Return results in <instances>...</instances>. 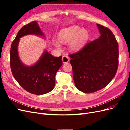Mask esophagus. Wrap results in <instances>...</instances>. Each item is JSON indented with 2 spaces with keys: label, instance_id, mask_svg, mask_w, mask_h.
<instances>
[{
  "label": "esophagus",
  "instance_id": "esophagus-1",
  "mask_svg": "<svg viewBox=\"0 0 130 130\" xmlns=\"http://www.w3.org/2000/svg\"><path fill=\"white\" fill-rule=\"evenodd\" d=\"M62 62L63 63H68L69 61V57L68 56H65V55H64V56H62Z\"/></svg>",
  "mask_w": 130,
  "mask_h": 130
}]
</instances>
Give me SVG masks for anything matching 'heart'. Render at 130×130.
I'll return each instance as SVG.
<instances>
[{
	"label": "heart",
	"instance_id": "1",
	"mask_svg": "<svg viewBox=\"0 0 130 130\" xmlns=\"http://www.w3.org/2000/svg\"><path fill=\"white\" fill-rule=\"evenodd\" d=\"M89 34L86 28L74 25L62 29L58 34V38L62 43H67L71 52H78L84 47L89 40ZM56 48H61V43L57 40H53Z\"/></svg>",
	"mask_w": 130,
	"mask_h": 130
}]
</instances>
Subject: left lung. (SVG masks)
<instances>
[{
	"instance_id": "obj_1",
	"label": "left lung",
	"mask_w": 130,
	"mask_h": 130,
	"mask_svg": "<svg viewBox=\"0 0 130 130\" xmlns=\"http://www.w3.org/2000/svg\"><path fill=\"white\" fill-rule=\"evenodd\" d=\"M100 36L76 54L70 55L74 83L85 93L106 87L116 73L118 46L111 30L96 24Z\"/></svg>"
}]
</instances>
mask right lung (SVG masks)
<instances>
[{
	"label": "right lung",
	"mask_w": 130,
	"mask_h": 130,
	"mask_svg": "<svg viewBox=\"0 0 130 130\" xmlns=\"http://www.w3.org/2000/svg\"><path fill=\"white\" fill-rule=\"evenodd\" d=\"M28 35L46 38L37 21H33L23 26L11 46V70L17 82L27 92L36 95L45 94L54 89L56 73L62 65V56L54 57L44 50L39 59L34 65L24 64L19 58L18 46L20 38Z\"/></svg>",
	"instance_id": "1"
}]
</instances>
